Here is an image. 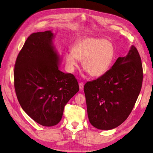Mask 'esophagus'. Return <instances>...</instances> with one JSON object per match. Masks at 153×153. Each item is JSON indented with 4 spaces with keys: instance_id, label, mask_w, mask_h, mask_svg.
Listing matches in <instances>:
<instances>
[{
    "instance_id": "obj_1",
    "label": "esophagus",
    "mask_w": 153,
    "mask_h": 153,
    "mask_svg": "<svg viewBox=\"0 0 153 153\" xmlns=\"http://www.w3.org/2000/svg\"><path fill=\"white\" fill-rule=\"evenodd\" d=\"M79 89L80 91H82L84 89V84L82 82L79 83Z\"/></svg>"
}]
</instances>
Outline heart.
<instances>
[{
    "label": "heart",
    "mask_w": 153,
    "mask_h": 153,
    "mask_svg": "<svg viewBox=\"0 0 153 153\" xmlns=\"http://www.w3.org/2000/svg\"><path fill=\"white\" fill-rule=\"evenodd\" d=\"M115 57V48L110 40L95 37H88L76 42L73 51L65 55L66 65L73 72L82 61V67L89 75L101 76L112 65Z\"/></svg>",
    "instance_id": "heart-1"
}]
</instances>
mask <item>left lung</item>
I'll use <instances>...</instances> for the list:
<instances>
[{
  "label": "left lung",
  "instance_id": "obj_1",
  "mask_svg": "<svg viewBox=\"0 0 153 153\" xmlns=\"http://www.w3.org/2000/svg\"><path fill=\"white\" fill-rule=\"evenodd\" d=\"M143 69L140 56L132 45L106 74L84 87L89 121L100 130L117 127L128 117L140 93Z\"/></svg>",
  "mask_w": 153,
  "mask_h": 153
}]
</instances>
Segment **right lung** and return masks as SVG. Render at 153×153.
<instances>
[{"label": "right lung", "mask_w": 153, "mask_h": 153, "mask_svg": "<svg viewBox=\"0 0 153 153\" xmlns=\"http://www.w3.org/2000/svg\"><path fill=\"white\" fill-rule=\"evenodd\" d=\"M51 30L33 33L16 59L14 86L22 108L39 125L52 126L62 120L69 100L79 90L75 77L59 69L62 58Z\"/></svg>", "instance_id": "right-lung-1"}]
</instances>
